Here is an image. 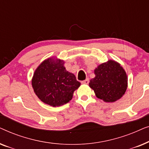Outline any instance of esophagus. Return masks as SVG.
Returning a JSON list of instances; mask_svg holds the SVG:
<instances>
[{"label":"esophagus","mask_w":149,"mask_h":149,"mask_svg":"<svg viewBox=\"0 0 149 149\" xmlns=\"http://www.w3.org/2000/svg\"><path fill=\"white\" fill-rule=\"evenodd\" d=\"M89 82V79H85V81H83L82 82H81V83H82L83 84H88Z\"/></svg>","instance_id":"34e87169"}]
</instances>
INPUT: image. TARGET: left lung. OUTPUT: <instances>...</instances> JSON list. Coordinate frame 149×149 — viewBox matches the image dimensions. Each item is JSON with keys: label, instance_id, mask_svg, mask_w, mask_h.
Wrapping results in <instances>:
<instances>
[{"label": "left lung", "instance_id": "1", "mask_svg": "<svg viewBox=\"0 0 149 149\" xmlns=\"http://www.w3.org/2000/svg\"><path fill=\"white\" fill-rule=\"evenodd\" d=\"M95 77L89 87L97 98L105 102H115L125 94L127 88V76L119 63L113 60L97 66L94 70Z\"/></svg>", "mask_w": 149, "mask_h": 149}]
</instances>
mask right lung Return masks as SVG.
I'll return each mask as SVG.
<instances>
[{"label": "right lung", "mask_w": 149, "mask_h": 149, "mask_svg": "<svg viewBox=\"0 0 149 149\" xmlns=\"http://www.w3.org/2000/svg\"><path fill=\"white\" fill-rule=\"evenodd\" d=\"M80 85L74 74L66 70L64 60L56 57L40 63L32 79L35 94L42 102L53 107L70 102Z\"/></svg>", "instance_id": "right-lung-1"}]
</instances>
